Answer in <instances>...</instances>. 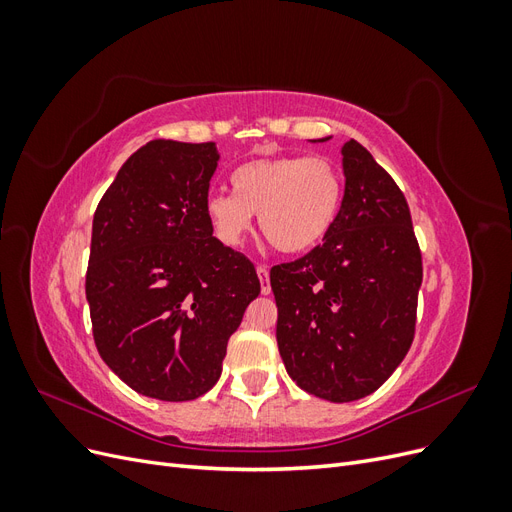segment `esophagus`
<instances>
[{"label":"esophagus","instance_id":"esophagus-1","mask_svg":"<svg viewBox=\"0 0 512 512\" xmlns=\"http://www.w3.org/2000/svg\"><path fill=\"white\" fill-rule=\"evenodd\" d=\"M256 273L260 277V290L262 294H269L271 292V282H269V269L265 265H258Z\"/></svg>","mask_w":512,"mask_h":512}]
</instances>
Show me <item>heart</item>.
I'll use <instances>...</instances> for the list:
<instances>
[{"label":"heart","mask_w":512,"mask_h":512,"mask_svg":"<svg viewBox=\"0 0 512 512\" xmlns=\"http://www.w3.org/2000/svg\"><path fill=\"white\" fill-rule=\"evenodd\" d=\"M232 192L205 200L209 224L224 245H239L260 215V230L284 254L316 247L342 205V177L327 158L275 156L245 162L230 175Z\"/></svg>","instance_id":"heart-1"}]
</instances>
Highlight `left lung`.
Masks as SVG:
<instances>
[{"label":"left lung","mask_w":512,"mask_h":512,"mask_svg":"<svg viewBox=\"0 0 512 512\" xmlns=\"http://www.w3.org/2000/svg\"><path fill=\"white\" fill-rule=\"evenodd\" d=\"M342 153L346 192L327 237L271 269L288 376L335 404L374 393L404 361L423 282L404 192L363 145Z\"/></svg>","instance_id":"obj_1"}]
</instances>
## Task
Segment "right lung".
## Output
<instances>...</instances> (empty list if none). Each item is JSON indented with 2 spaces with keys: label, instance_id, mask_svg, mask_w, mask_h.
<instances>
[{
  "label": "right lung",
  "instance_id": "1",
  "mask_svg": "<svg viewBox=\"0 0 512 512\" xmlns=\"http://www.w3.org/2000/svg\"><path fill=\"white\" fill-rule=\"evenodd\" d=\"M213 143L149 141L98 203L85 294L102 361L136 393L190 401L220 380L260 294L252 260L213 237Z\"/></svg>",
  "mask_w": 512,
  "mask_h": 512
}]
</instances>
